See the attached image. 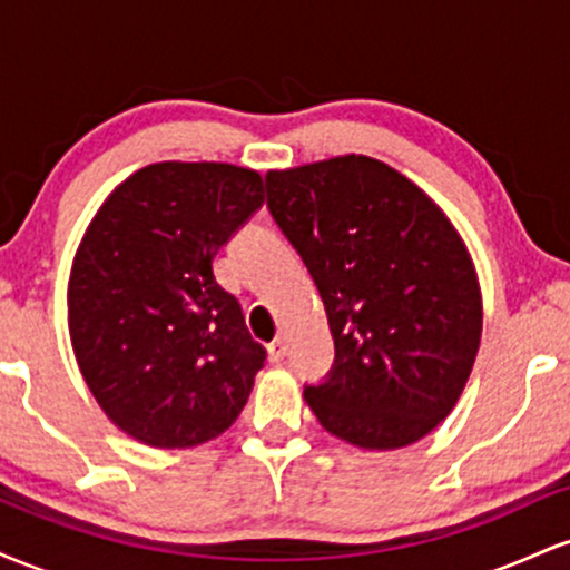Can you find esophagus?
<instances>
[{
    "label": "esophagus",
    "instance_id": "1",
    "mask_svg": "<svg viewBox=\"0 0 570 570\" xmlns=\"http://www.w3.org/2000/svg\"><path fill=\"white\" fill-rule=\"evenodd\" d=\"M286 351H289L286 337H276L271 345H267V356H271V362H281V358L286 356Z\"/></svg>",
    "mask_w": 570,
    "mask_h": 570
}]
</instances>
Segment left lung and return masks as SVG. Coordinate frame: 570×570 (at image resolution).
Here are the masks:
<instances>
[{
	"mask_svg": "<svg viewBox=\"0 0 570 570\" xmlns=\"http://www.w3.org/2000/svg\"><path fill=\"white\" fill-rule=\"evenodd\" d=\"M265 181L335 340V370L307 385V407L353 448L423 440L453 412L482 340L461 233L415 181L367 155L273 168Z\"/></svg>",
	"mask_w": 570,
	"mask_h": 570,
	"instance_id": "8db88e82",
	"label": "left lung"
}]
</instances>
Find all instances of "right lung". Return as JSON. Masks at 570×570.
I'll use <instances>...</instances> for the list:
<instances>
[{"label": "right lung", "mask_w": 570, "mask_h": 570, "mask_svg": "<svg viewBox=\"0 0 570 570\" xmlns=\"http://www.w3.org/2000/svg\"><path fill=\"white\" fill-rule=\"evenodd\" d=\"M263 200L254 168L149 163L107 195L77 246V367L104 415L147 448L214 440L252 394L265 348L214 278V257Z\"/></svg>", "instance_id": "right-lung-1"}]
</instances>
